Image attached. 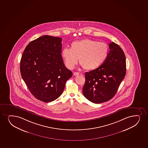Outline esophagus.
I'll use <instances>...</instances> for the list:
<instances>
[{"label":"esophagus","mask_w":148,"mask_h":148,"mask_svg":"<svg viewBox=\"0 0 148 148\" xmlns=\"http://www.w3.org/2000/svg\"><path fill=\"white\" fill-rule=\"evenodd\" d=\"M73 75L75 76H78L79 75V73L78 72H74L73 73Z\"/></svg>","instance_id":"34e87169"}]
</instances>
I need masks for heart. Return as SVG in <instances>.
<instances>
[{
  "instance_id": "1",
  "label": "heart",
  "mask_w": 148,
  "mask_h": 148,
  "mask_svg": "<svg viewBox=\"0 0 148 148\" xmlns=\"http://www.w3.org/2000/svg\"><path fill=\"white\" fill-rule=\"evenodd\" d=\"M108 53V47L106 44L86 38L72 42L70 49H63L61 56L68 69H73L79 58L80 64L85 69L91 70L104 62Z\"/></svg>"
}]
</instances>
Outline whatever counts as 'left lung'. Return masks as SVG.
Masks as SVG:
<instances>
[{"label":"left lung","instance_id":"obj_1","mask_svg":"<svg viewBox=\"0 0 148 148\" xmlns=\"http://www.w3.org/2000/svg\"><path fill=\"white\" fill-rule=\"evenodd\" d=\"M109 48L110 52L104 62L99 67L85 74L84 96L95 103L111 99L126 75V58L123 51L113 42L109 44Z\"/></svg>","mask_w":148,"mask_h":148}]
</instances>
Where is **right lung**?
I'll return each instance as SVG.
<instances>
[{
  "label": "right lung",
  "instance_id": "add662e5",
  "mask_svg": "<svg viewBox=\"0 0 148 148\" xmlns=\"http://www.w3.org/2000/svg\"><path fill=\"white\" fill-rule=\"evenodd\" d=\"M62 38L44 35L30 42L20 61L21 76L30 92L45 103L60 96L72 76L62 56Z\"/></svg>",
  "mask_w": 148,
  "mask_h": 148
}]
</instances>
